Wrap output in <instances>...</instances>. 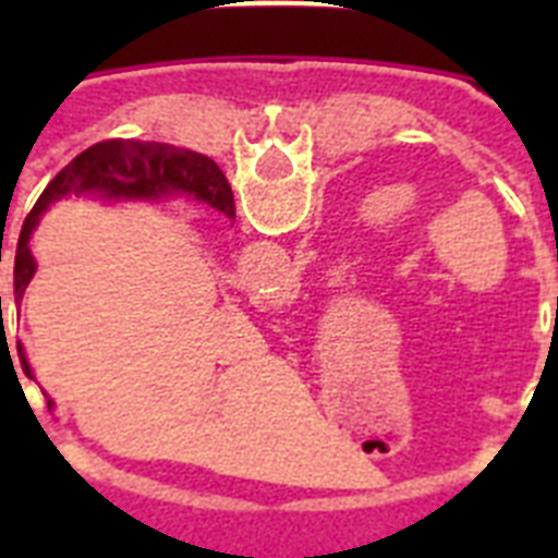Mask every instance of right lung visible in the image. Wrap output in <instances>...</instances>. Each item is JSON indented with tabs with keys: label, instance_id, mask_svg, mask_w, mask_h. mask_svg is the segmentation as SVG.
Here are the masks:
<instances>
[{
	"label": "right lung",
	"instance_id": "obj_1",
	"mask_svg": "<svg viewBox=\"0 0 558 558\" xmlns=\"http://www.w3.org/2000/svg\"><path fill=\"white\" fill-rule=\"evenodd\" d=\"M65 196H100L109 202H159L170 196H187V199L217 208L228 219L234 217V193L226 173L208 156L173 147V144L138 142V138H109V142L92 144L89 150H83L48 182L46 191L39 193L37 205L25 217L16 257H13V301L16 304L37 271V260L28 245L31 234L39 226V217ZM16 350H20L22 371L31 373L22 344H16ZM48 408H54L51 399H48Z\"/></svg>",
	"mask_w": 558,
	"mask_h": 558
}]
</instances>
